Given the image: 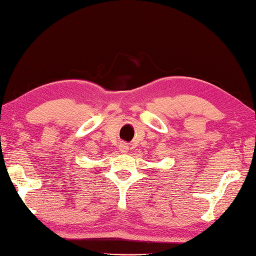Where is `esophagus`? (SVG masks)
Listing matches in <instances>:
<instances>
[{
    "mask_svg": "<svg viewBox=\"0 0 256 256\" xmlns=\"http://www.w3.org/2000/svg\"><path fill=\"white\" fill-rule=\"evenodd\" d=\"M120 150L122 151V152H128V144H120Z\"/></svg>",
    "mask_w": 256,
    "mask_h": 256,
    "instance_id": "34e87169",
    "label": "esophagus"
}]
</instances>
